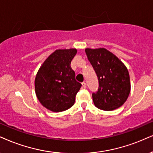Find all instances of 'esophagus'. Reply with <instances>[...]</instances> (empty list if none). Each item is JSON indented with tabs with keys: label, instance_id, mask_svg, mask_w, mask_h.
I'll return each instance as SVG.
<instances>
[{
	"label": "esophagus",
	"instance_id": "34e87169",
	"mask_svg": "<svg viewBox=\"0 0 153 153\" xmlns=\"http://www.w3.org/2000/svg\"><path fill=\"white\" fill-rule=\"evenodd\" d=\"M82 84V87H83V88H86V84L85 82H83Z\"/></svg>",
	"mask_w": 153,
	"mask_h": 153
}]
</instances>
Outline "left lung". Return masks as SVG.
<instances>
[{"label":"left lung","mask_w":153,"mask_h":153,"mask_svg":"<svg viewBox=\"0 0 153 153\" xmlns=\"http://www.w3.org/2000/svg\"><path fill=\"white\" fill-rule=\"evenodd\" d=\"M85 52L99 79L98 91L92 94L94 105L107 111L119 108L126 102L131 91L127 67L105 48H86Z\"/></svg>","instance_id":"left-lung-1"}]
</instances>
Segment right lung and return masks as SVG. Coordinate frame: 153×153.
Segmentation results:
<instances>
[{"mask_svg": "<svg viewBox=\"0 0 153 153\" xmlns=\"http://www.w3.org/2000/svg\"><path fill=\"white\" fill-rule=\"evenodd\" d=\"M76 49L56 50L39 67L35 79L37 98L43 106L53 112L67 110L74 105L82 84L75 79L71 62Z\"/></svg>", "mask_w": 153, "mask_h": 153, "instance_id": "obj_1", "label": "right lung"}]
</instances>
